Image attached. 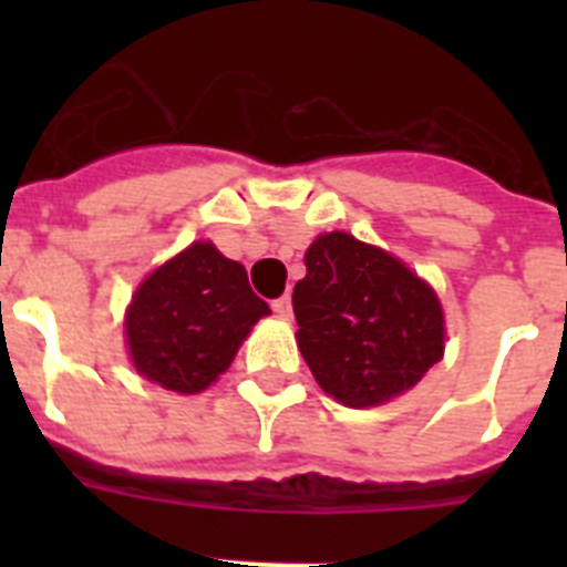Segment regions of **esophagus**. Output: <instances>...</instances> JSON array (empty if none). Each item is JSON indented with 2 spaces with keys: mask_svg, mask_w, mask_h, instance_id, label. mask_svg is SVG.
Instances as JSON below:
<instances>
[{
  "mask_svg": "<svg viewBox=\"0 0 567 567\" xmlns=\"http://www.w3.org/2000/svg\"><path fill=\"white\" fill-rule=\"evenodd\" d=\"M272 312L278 315V318H292V298H289V295H280V298H275Z\"/></svg>",
  "mask_w": 567,
  "mask_h": 567,
  "instance_id": "esophagus-1",
  "label": "esophagus"
}]
</instances>
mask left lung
I'll return each mask as SVG.
<instances>
[{"instance_id":"1","label":"left lung","mask_w":567,"mask_h":567,"mask_svg":"<svg viewBox=\"0 0 567 567\" xmlns=\"http://www.w3.org/2000/svg\"><path fill=\"white\" fill-rule=\"evenodd\" d=\"M298 349L338 403L363 409L412 389L443 358V309L429 284L346 233L307 249L295 284Z\"/></svg>"}]
</instances>
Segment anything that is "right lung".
<instances>
[{
	"instance_id": "1",
	"label": "right lung",
	"mask_w": 567,
	"mask_h": 567,
	"mask_svg": "<svg viewBox=\"0 0 567 567\" xmlns=\"http://www.w3.org/2000/svg\"><path fill=\"white\" fill-rule=\"evenodd\" d=\"M264 315L247 269L213 244H193L144 280L127 309V346L138 374L195 394L227 372L240 340Z\"/></svg>"
}]
</instances>
